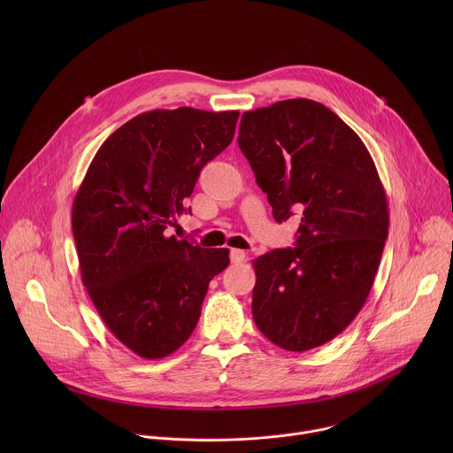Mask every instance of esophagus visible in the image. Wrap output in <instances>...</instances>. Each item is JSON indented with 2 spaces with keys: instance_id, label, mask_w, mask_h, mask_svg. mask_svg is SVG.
Here are the masks:
<instances>
[{
  "instance_id": "obj_1",
  "label": "esophagus",
  "mask_w": 453,
  "mask_h": 453,
  "mask_svg": "<svg viewBox=\"0 0 453 453\" xmlns=\"http://www.w3.org/2000/svg\"><path fill=\"white\" fill-rule=\"evenodd\" d=\"M229 257H231V264L238 265V264H242L245 260V252L242 249H231Z\"/></svg>"
}]
</instances>
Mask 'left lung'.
Masks as SVG:
<instances>
[{
	"mask_svg": "<svg viewBox=\"0 0 453 453\" xmlns=\"http://www.w3.org/2000/svg\"><path fill=\"white\" fill-rule=\"evenodd\" d=\"M238 147L276 222L301 217L296 247L252 262L256 326L287 351L326 344L362 310L387 240L374 161L351 127L308 98L243 112Z\"/></svg>",
	"mask_w": 453,
	"mask_h": 453,
	"instance_id": "obj_1",
	"label": "left lung"
}]
</instances>
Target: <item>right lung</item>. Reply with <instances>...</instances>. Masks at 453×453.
<instances>
[{"label":"right lung","instance_id":"right-lung-1","mask_svg":"<svg viewBox=\"0 0 453 453\" xmlns=\"http://www.w3.org/2000/svg\"><path fill=\"white\" fill-rule=\"evenodd\" d=\"M238 114H138L102 143L75 196L82 283L111 334L142 358L189 339L210 281L229 265V249H203L166 227L186 211L203 166L233 142Z\"/></svg>","mask_w":453,"mask_h":453}]
</instances>
